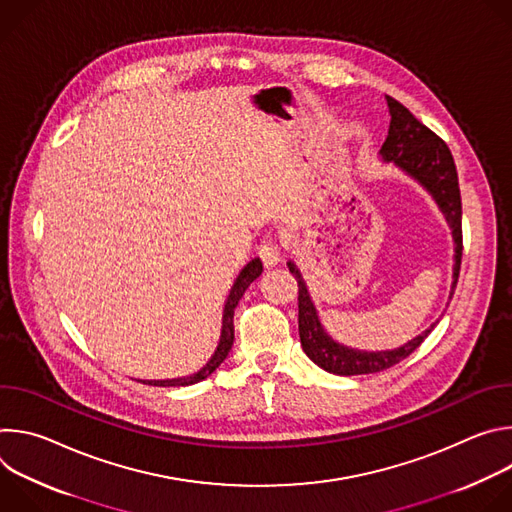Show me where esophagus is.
<instances>
[{
  "label": "esophagus",
  "mask_w": 512,
  "mask_h": 512,
  "mask_svg": "<svg viewBox=\"0 0 512 512\" xmlns=\"http://www.w3.org/2000/svg\"><path fill=\"white\" fill-rule=\"evenodd\" d=\"M283 249L281 243L275 239H263V243L259 245V257L267 267H275L281 261Z\"/></svg>",
  "instance_id": "1"
}]
</instances>
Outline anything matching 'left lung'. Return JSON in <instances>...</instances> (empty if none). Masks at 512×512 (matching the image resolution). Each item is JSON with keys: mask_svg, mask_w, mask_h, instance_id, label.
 Segmentation results:
<instances>
[{"mask_svg": "<svg viewBox=\"0 0 512 512\" xmlns=\"http://www.w3.org/2000/svg\"><path fill=\"white\" fill-rule=\"evenodd\" d=\"M387 103L391 113V125H389V135L381 148V154L385 160H393L399 168H403L407 174L417 178L433 194L435 202L440 204L442 212L446 214L454 233V241H456V265H454V283H452V296H454L464 247H462V196H460L458 172H456L452 152L446 145V141L440 135H435L419 119H415V115L405 105H401L393 97H387ZM287 267L298 281V328H300L302 348L320 369L328 373L350 377V375H369V373L387 371L393 367V364L401 362L413 350H417L419 344L427 338V334L435 326L433 324L421 336L413 338L411 342H407L397 350L362 352V350L346 348L342 344H336L324 332L298 267L291 261L287 263Z\"/></svg>", "mask_w": 512, "mask_h": 512, "instance_id": "1", "label": "left lung"}]
</instances>
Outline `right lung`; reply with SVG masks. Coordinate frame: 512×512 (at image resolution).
<instances>
[{
	"mask_svg": "<svg viewBox=\"0 0 512 512\" xmlns=\"http://www.w3.org/2000/svg\"><path fill=\"white\" fill-rule=\"evenodd\" d=\"M263 271V263L259 259H253L251 263H247L243 267V271L239 273L233 289H231V296L225 304V316H223V332H221V342H218L212 358L206 362V367L200 369L198 373H194L192 377H186V379H172V381H148V385H156V387H186V385H194L202 379H206L208 375H212L216 371L218 364H221L229 352H231V346H233V340H235V326H233V316H235V308L239 304V300L243 298L245 289L251 285L253 279H257Z\"/></svg>",
	"mask_w": 512,
	"mask_h": 512,
	"instance_id": "add662e5",
	"label": "right lung"
}]
</instances>
